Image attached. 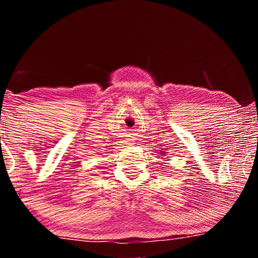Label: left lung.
Segmentation results:
<instances>
[{"label":"left lung","mask_w":258,"mask_h":258,"mask_svg":"<svg viewBox=\"0 0 258 258\" xmlns=\"http://www.w3.org/2000/svg\"><path fill=\"white\" fill-rule=\"evenodd\" d=\"M164 152H165V151H161V152H160V154H164Z\"/></svg>","instance_id":"obj_1"}]
</instances>
